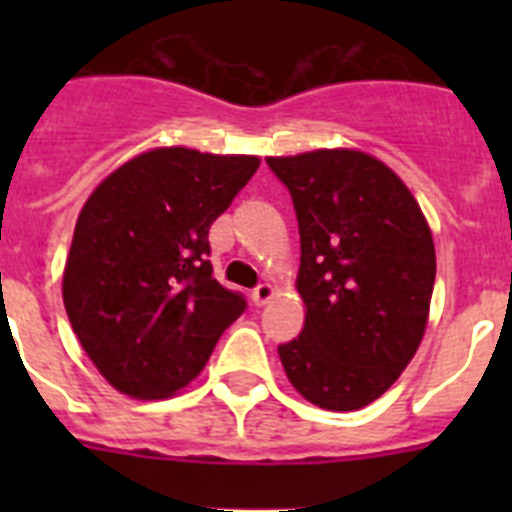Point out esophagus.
<instances>
[{
    "mask_svg": "<svg viewBox=\"0 0 512 512\" xmlns=\"http://www.w3.org/2000/svg\"><path fill=\"white\" fill-rule=\"evenodd\" d=\"M271 295H274V287L264 282V284H259V287L251 289V302L256 307H261V305H266V302L271 300Z\"/></svg>",
    "mask_w": 512,
    "mask_h": 512,
    "instance_id": "1",
    "label": "esophagus"
}]
</instances>
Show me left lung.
<instances>
[{"mask_svg":"<svg viewBox=\"0 0 512 512\" xmlns=\"http://www.w3.org/2000/svg\"><path fill=\"white\" fill-rule=\"evenodd\" d=\"M266 164L295 205L307 307L279 359L312 405L359 410L390 390L420 346L436 282L431 228L400 176L361 151Z\"/></svg>","mask_w":512,"mask_h":512,"instance_id":"8db88e82","label":"left lung"}]
</instances>
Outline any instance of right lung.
I'll return each mask as SVG.
<instances>
[{
    "instance_id": "right-lung-1",
    "label": "right lung",
    "mask_w": 512,
    "mask_h": 512,
    "mask_svg": "<svg viewBox=\"0 0 512 512\" xmlns=\"http://www.w3.org/2000/svg\"><path fill=\"white\" fill-rule=\"evenodd\" d=\"M256 156L156 148L92 192L63 271L71 328L102 377L158 400L192 382L246 310L212 277L210 225L253 174Z\"/></svg>"
}]
</instances>
